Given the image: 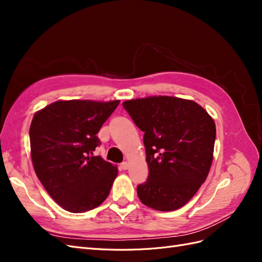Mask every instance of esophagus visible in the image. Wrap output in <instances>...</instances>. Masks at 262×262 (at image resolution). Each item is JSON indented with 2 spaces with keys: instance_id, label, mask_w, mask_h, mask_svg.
Listing matches in <instances>:
<instances>
[{
  "instance_id": "obj_1",
  "label": "esophagus",
  "mask_w": 262,
  "mask_h": 262,
  "mask_svg": "<svg viewBox=\"0 0 262 262\" xmlns=\"http://www.w3.org/2000/svg\"><path fill=\"white\" fill-rule=\"evenodd\" d=\"M120 168L122 169V170H126L129 168V164L126 163V162H123V163H121V165H120Z\"/></svg>"
}]
</instances>
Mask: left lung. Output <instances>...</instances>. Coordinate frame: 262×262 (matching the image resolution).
<instances>
[{"mask_svg": "<svg viewBox=\"0 0 262 262\" xmlns=\"http://www.w3.org/2000/svg\"><path fill=\"white\" fill-rule=\"evenodd\" d=\"M122 105L144 132L148 178L137 188L141 202L157 211L181 208L209 175L214 120L195 101L178 97L152 96Z\"/></svg>", "mask_w": 262, "mask_h": 262, "instance_id": "obj_1", "label": "left lung"}]
</instances>
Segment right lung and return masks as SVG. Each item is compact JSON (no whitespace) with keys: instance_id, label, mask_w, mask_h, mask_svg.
<instances>
[{"instance_id":"add662e5","label":"right lung","mask_w":262,"mask_h":262,"mask_svg":"<svg viewBox=\"0 0 262 262\" xmlns=\"http://www.w3.org/2000/svg\"><path fill=\"white\" fill-rule=\"evenodd\" d=\"M120 100H58L37 112L29 129L36 175L52 199L72 213L106 200L117 166L93 156L97 133Z\"/></svg>"}]
</instances>
